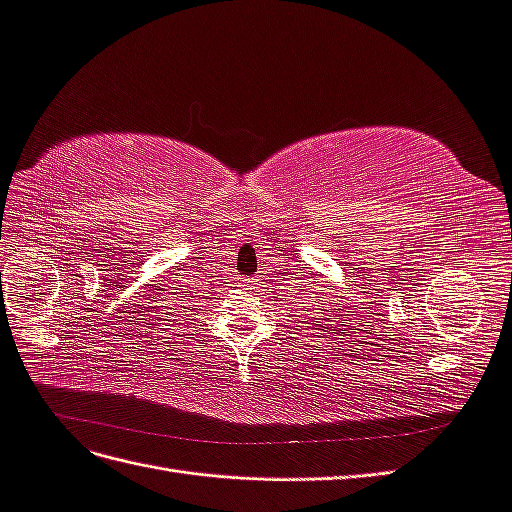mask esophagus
<instances>
[{
  "mask_svg": "<svg viewBox=\"0 0 512 512\" xmlns=\"http://www.w3.org/2000/svg\"><path fill=\"white\" fill-rule=\"evenodd\" d=\"M239 286L241 288H245V290H254L256 286L250 282V277H241V280H239Z\"/></svg>",
  "mask_w": 512,
  "mask_h": 512,
  "instance_id": "esophagus-1",
  "label": "esophagus"
}]
</instances>
